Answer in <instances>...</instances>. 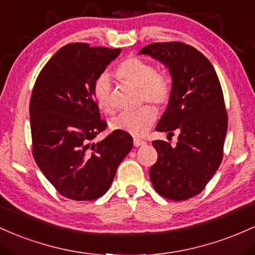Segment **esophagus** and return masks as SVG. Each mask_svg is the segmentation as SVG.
<instances>
[{
    "label": "esophagus",
    "mask_w": 255,
    "mask_h": 255,
    "mask_svg": "<svg viewBox=\"0 0 255 255\" xmlns=\"http://www.w3.org/2000/svg\"><path fill=\"white\" fill-rule=\"evenodd\" d=\"M143 144H145V142L142 141V139H138V138L133 139V145H135V147H139V145H143Z\"/></svg>",
    "instance_id": "obj_1"
}]
</instances>
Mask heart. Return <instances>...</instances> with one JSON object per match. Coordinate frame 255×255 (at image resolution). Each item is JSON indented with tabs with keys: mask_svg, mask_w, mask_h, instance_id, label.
I'll return each mask as SVG.
<instances>
[{
	"mask_svg": "<svg viewBox=\"0 0 255 255\" xmlns=\"http://www.w3.org/2000/svg\"><path fill=\"white\" fill-rule=\"evenodd\" d=\"M114 74L119 81L138 88L139 104L150 102L161 111L167 107L172 99L173 81L171 76L158 72L155 65L147 60L137 56L127 58L117 66ZM93 96L100 110L110 116L114 113L116 107L112 96V83L106 73L97 76L94 81ZM152 106L143 105L135 112L120 114L111 122V128L136 137L143 136L154 124L158 116Z\"/></svg>",
	"mask_w": 255,
	"mask_h": 255,
	"instance_id": "obj_1",
	"label": "heart"
}]
</instances>
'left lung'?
Listing matches in <instances>:
<instances>
[{"label":"left lung","mask_w":255,"mask_h":255,"mask_svg":"<svg viewBox=\"0 0 255 255\" xmlns=\"http://www.w3.org/2000/svg\"><path fill=\"white\" fill-rule=\"evenodd\" d=\"M139 54L170 68L173 95L155 130L179 133L176 147L151 142L158 151L151 184L166 199L188 200L205 189L223 160L228 113L219 78L210 60L183 42L151 43Z\"/></svg>","instance_id":"obj_1"}]
</instances>
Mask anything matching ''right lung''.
<instances>
[{"mask_svg":"<svg viewBox=\"0 0 255 255\" xmlns=\"http://www.w3.org/2000/svg\"><path fill=\"white\" fill-rule=\"evenodd\" d=\"M122 49L68 43L56 51L37 77L30 100L32 155L59 194L76 201L102 196L117 168L132 148V137L107 128L100 118L93 84Z\"/></svg>","mask_w":255,"mask_h":255,"instance_id":"1","label":"right lung"}]
</instances>
